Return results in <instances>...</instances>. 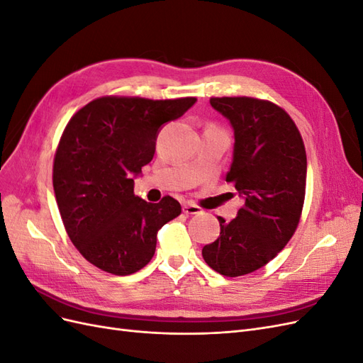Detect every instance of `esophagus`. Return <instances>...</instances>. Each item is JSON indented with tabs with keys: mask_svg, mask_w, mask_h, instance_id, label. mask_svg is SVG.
Returning <instances> with one entry per match:
<instances>
[{
	"mask_svg": "<svg viewBox=\"0 0 363 363\" xmlns=\"http://www.w3.org/2000/svg\"><path fill=\"white\" fill-rule=\"evenodd\" d=\"M183 212L186 215H196V213H201V207H199L196 204H192V203H184L183 204Z\"/></svg>",
	"mask_w": 363,
	"mask_h": 363,
	"instance_id": "obj_1",
	"label": "esophagus"
}]
</instances>
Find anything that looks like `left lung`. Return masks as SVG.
<instances>
[{"label":"left lung","mask_w":363,"mask_h":363,"mask_svg":"<svg viewBox=\"0 0 363 363\" xmlns=\"http://www.w3.org/2000/svg\"><path fill=\"white\" fill-rule=\"evenodd\" d=\"M235 131L227 182L245 200L221 233L203 248L212 269L225 277L256 271L276 257L295 233L304 204L307 159L298 128L281 107L250 96L211 98Z\"/></svg>","instance_id":"8db88e82"}]
</instances>
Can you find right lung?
<instances>
[{
    "instance_id": "1",
    "label": "right lung",
    "mask_w": 363,
    "mask_h": 363,
    "mask_svg": "<svg viewBox=\"0 0 363 363\" xmlns=\"http://www.w3.org/2000/svg\"><path fill=\"white\" fill-rule=\"evenodd\" d=\"M195 103L194 96H101L65 127L54 156V194L69 239L96 268L115 276L142 269L155 256L159 230L182 213L169 195L159 203L139 199L133 179L152 160L162 125Z\"/></svg>"
}]
</instances>
